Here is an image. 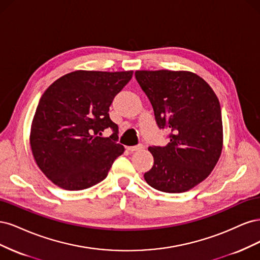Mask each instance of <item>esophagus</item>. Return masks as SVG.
<instances>
[{
    "label": "esophagus",
    "mask_w": 260,
    "mask_h": 260,
    "mask_svg": "<svg viewBox=\"0 0 260 260\" xmlns=\"http://www.w3.org/2000/svg\"><path fill=\"white\" fill-rule=\"evenodd\" d=\"M144 149V146L142 145H138V146H134V147H127V150L131 152H134V151H139V150Z\"/></svg>",
    "instance_id": "1"
}]
</instances>
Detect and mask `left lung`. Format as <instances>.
Returning a JSON list of instances; mask_svg holds the SVG:
<instances>
[{
    "mask_svg": "<svg viewBox=\"0 0 260 260\" xmlns=\"http://www.w3.org/2000/svg\"><path fill=\"white\" fill-rule=\"evenodd\" d=\"M135 77L153 107L157 126L171 132L165 147H149L154 163L145 180L167 193L186 192L202 182L220 157L219 100L193 72L138 70Z\"/></svg>",
    "mask_w": 260,
    "mask_h": 260,
    "instance_id": "8db88e82",
    "label": "left lung"
}]
</instances>
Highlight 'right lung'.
Here are the masks:
<instances>
[{
  "label": "right lung",
  "instance_id": "1",
  "mask_svg": "<svg viewBox=\"0 0 260 260\" xmlns=\"http://www.w3.org/2000/svg\"><path fill=\"white\" fill-rule=\"evenodd\" d=\"M133 71L78 70L56 80L42 95L30 132L39 169L64 190L87 189L103 181L124 152L119 127L109 116L115 95ZM108 127L110 138H100Z\"/></svg>",
  "mask_w": 260,
  "mask_h": 260
}]
</instances>
